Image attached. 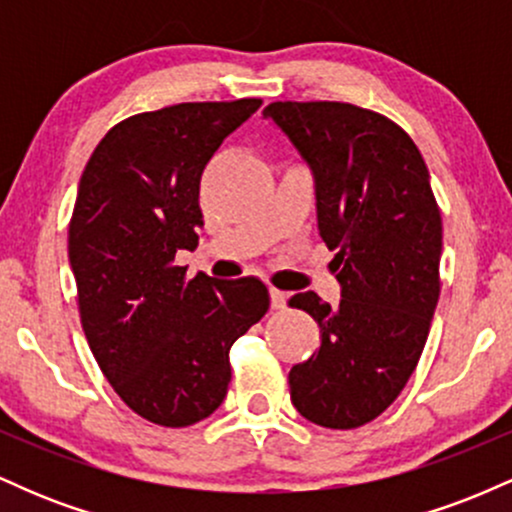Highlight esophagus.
I'll return each instance as SVG.
<instances>
[{"mask_svg": "<svg viewBox=\"0 0 512 512\" xmlns=\"http://www.w3.org/2000/svg\"><path fill=\"white\" fill-rule=\"evenodd\" d=\"M269 298H272V308L281 310L286 308V301H289V293L279 291V289H269Z\"/></svg>", "mask_w": 512, "mask_h": 512, "instance_id": "esophagus-1", "label": "esophagus"}]
</instances>
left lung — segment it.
I'll return each mask as SVG.
<instances>
[{
  "instance_id": "1",
  "label": "left lung",
  "mask_w": 512,
  "mask_h": 512,
  "mask_svg": "<svg viewBox=\"0 0 512 512\" xmlns=\"http://www.w3.org/2000/svg\"><path fill=\"white\" fill-rule=\"evenodd\" d=\"M315 185L317 231L342 298H291L320 325V349L291 368V402L325 428H358L395 402L424 351L438 305L443 223L409 134L351 103H272Z\"/></svg>"
}]
</instances>
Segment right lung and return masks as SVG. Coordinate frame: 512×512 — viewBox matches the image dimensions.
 I'll use <instances>...</instances> for the list:
<instances>
[{"instance_id":"1","label":"right lung","mask_w":512,"mask_h":512,"mask_svg":"<svg viewBox=\"0 0 512 512\" xmlns=\"http://www.w3.org/2000/svg\"><path fill=\"white\" fill-rule=\"evenodd\" d=\"M260 98L180 103L115 125L79 180L69 264L84 334L129 409L168 428L221 407L228 351L269 308L255 276L185 281L175 252L195 250L199 178Z\"/></svg>"}]
</instances>
